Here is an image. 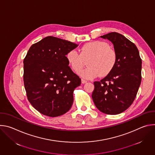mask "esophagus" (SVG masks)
Returning a JSON list of instances; mask_svg holds the SVG:
<instances>
[{
  "mask_svg": "<svg viewBox=\"0 0 155 155\" xmlns=\"http://www.w3.org/2000/svg\"><path fill=\"white\" fill-rule=\"evenodd\" d=\"M81 83H83V84H84V83H86L87 82V81L84 80V79H81Z\"/></svg>",
  "mask_w": 155,
  "mask_h": 155,
  "instance_id": "34e87169",
  "label": "esophagus"
}]
</instances>
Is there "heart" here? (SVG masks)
I'll list each match as a JSON object with an SVG mask.
<instances>
[{"label": "heart", "mask_w": 155, "mask_h": 155, "mask_svg": "<svg viewBox=\"0 0 155 155\" xmlns=\"http://www.w3.org/2000/svg\"><path fill=\"white\" fill-rule=\"evenodd\" d=\"M105 41L96 40L88 42L80 48V53L71 50L66 54L70 67L75 72H78L85 64L84 60L90 58L87 63L88 67L79 72L80 76L86 79H93L108 75L115 68L117 60L115 51L110 48Z\"/></svg>", "instance_id": "heart-1"}]
</instances>
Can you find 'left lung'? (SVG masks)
<instances>
[{
  "label": "left lung",
  "mask_w": 155,
  "mask_h": 155,
  "mask_svg": "<svg viewBox=\"0 0 155 155\" xmlns=\"http://www.w3.org/2000/svg\"><path fill=\"white\" fill-rule=\"evenodd\" d=\"M101 37L113 43L117 60L111 72L94 82L92 98L102 113L117 115L127 109L136 98L142 80V59L135 44L124 35L114 32Z\"/></svg>",
  "instance_id": "left-lung-1"
}]
</instances>
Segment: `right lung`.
Listing matches in <instances>:
<instances>
[{"instance_id": "obj_1", "label": "right lung", "mask_w": 155, "mask_h": 155, "mask_svg": "<svg viewBox=\"0 0 155 155\" xmlns=\"http://www.w3.org/2000/svg\"><path fill=\"white\" fill-rule=\"evenodd\" d=\"M77 44L48 36L30 47L24 59V84L28 101L43 115L61 116L71 109L81 79L69 66L66 54Z\"/></svg>"}]
</instances>
